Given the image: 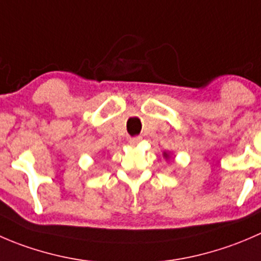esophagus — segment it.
<instances>
[{"mask_svg": "<svg viewBox=\"0 0 261 261\" xmlns=\"http://www.w3.org/2000/svg\"><path fill=\"white\" fill-rule=\"evenodd\" d=\"M141 137L139 136H136V137H132V138H129V143L132 144V146H136L137 143H138L139 141H141Z\"/></svg>", "mask_w": 261, "mask_h": 261, "instance_id": "34e87169", "label": "esophagus"}]
</instances>
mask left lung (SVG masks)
<instances>
[{
  "mask_svg": "<svg viewBox=\"0 0 261 261\" xmlns=\"http://www.w3.org/2000/svg\"><path fill=\"white\" fill-rule=\"evenodd\" d=\"M165 157H167V154H166V153H165Z\"/></svg>",
  "mask_w": 261,
  "mask_h": 261,
  "instance_id": "left-lung-1",
  "label": "left lung"
}]
</instances>
